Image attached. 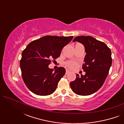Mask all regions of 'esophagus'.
<instances>
[{"label": "esophagus", "mask_w": 124, "mask_h": 124, "mask_svg": "<svg viewBox=\"0 0 124 124\" xmlns=\"http://www.w3.org/2000/svg\"><path fill=\"white\" fill-rule=\"evenodd\" d=\"M70 72V70H66V74H68Z\"/></svg>", "instance_id": "34e87169"}]
</instances>
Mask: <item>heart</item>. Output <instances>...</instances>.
Listing matches in <instances>:
<instances>
[{
	"mask_svg": "<svg viewBox=\"0 0 124 124\" xmlns=\"http://www.w3.org/2000/svg\"><path fill=\"white\" fill-rule=\"evenodd\" d=\"M67 64L69 67L70 68H75L77 67V64H76L75 62H68Z\"/></svg>",
	"mask_w": 124,
	"mask_h": 124,
	"instance_id": "b5f03b06",
	"label": "heart"
}]
</instances>
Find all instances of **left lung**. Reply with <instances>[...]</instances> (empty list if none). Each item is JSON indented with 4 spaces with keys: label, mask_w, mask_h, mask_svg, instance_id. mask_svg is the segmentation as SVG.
<instances>
[{
    "label": "left lung",
    "mask_w": 124,
    "mask_h": 124,
    "mask_svg": "<svg viewBox=\"0 0 124 124\" xmlns=\"http://www.w3.org/2000/svg\"><path fill=\"white\" fill-rule=\"evenodd\" d=\"M73 42L84 46L86 55L82 69L85 74H76L70 83L73 91L79 95H89L96 92L104 84L112 64L111 51L104 43L91 36H78Z\"/></svg>",
    "instance_id": "left-lung-1"
}]
</instances>
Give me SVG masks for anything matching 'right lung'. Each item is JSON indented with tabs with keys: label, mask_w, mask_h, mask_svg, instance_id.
Returning a JSON list of instances; mask_svg holds the SVG:
<instances>
[{
	"label": "right lung",
	"mask_w": 124,
	"mask_h": 124,
	"mask_svg": "<svg viewBox=\"0 0 124 124\" xmlns=\"http://www.w3.org/2000/svg\"><path fill=\"white\" fill-rule=\"evenodd\" d=\"M73 38L47 35L30 42L23 51L20 62L22 77L32 93L45 96L56 90L59 81L65 73V69L59 67L54 71L49 68L50 59L60 56L62 49Z\"/></svg>",
	"instance_id": "1"
}]
</instances>
